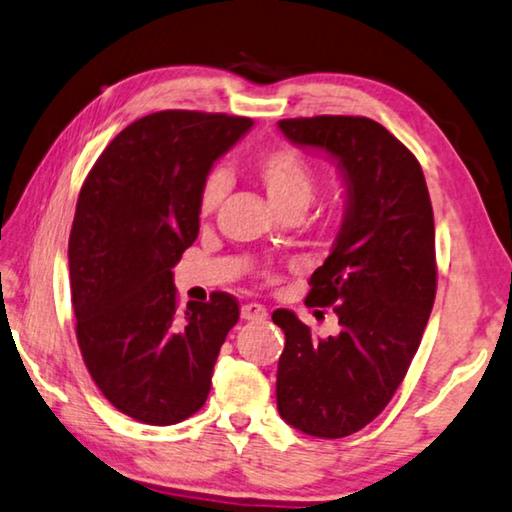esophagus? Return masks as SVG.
Listing matches in <instances>:
<instances>
[{
    "instance_id": "34e87169",
    "label": "esophagus",
    "mask_w": 512,
    "mask_h": 512,
    "mask_svg": "<svg viewBox=\"0 0 512 512\" xmlns=\"http://www.w3.org/2000/svg\"><path fill=\"white\" fill-rule=\"evenodd\" d=\"M266 307L264 305H257V303H246L241 307V319L243 321H262L266 319Z\"/></svg>"
}]
</instances>
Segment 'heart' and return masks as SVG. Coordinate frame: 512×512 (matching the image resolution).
Returning <instances> with one entry per match:
<instances>
[{
    "instance_id": "obj_1",
    "label": "heart",
    "mask_w": 512,
    "mask_h": 512,
    "mask_svg": "<svg viewBox=\"0 0 512 512\" xmlns=\"http://www.w3.org/2000/svg\"><path fill=\"white\" fill-rule=\"evenodd\" d=\"M255 175L262 182L266 196H269L275 212L289 207L307 209L314 191H316V175L307 161L289 148H275L259 154L255 161ZM225 173L223 170H212L207 175L205 184L200 191V212H214L218 202L225 196Z\"/></svg>"
}]
</instances>
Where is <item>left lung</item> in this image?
I'll list each match as a JSON object with an SVG mask.
<instances>
[{
  "instance_id": "1",
  "label": "left lung",
  "mask_w": 512,
  "mask_h": 512,
  "mask_svg": "<svg viewBox=\"0 0 512 512\" xmlns=\"http://www.w3.org/2000/svg\"><path fill=\"white\" fill-rule=\"evenodd\" d=\"M298 148L335 161L346 202L307 305L332 307L339 332L319 337L291 310L278 362V412L312 437L358 433L392 401L415 358L435 300V225L419 161L371 118L280 120Z\"/></svg>"
}]
</instances>
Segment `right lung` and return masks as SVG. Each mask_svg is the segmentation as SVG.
<instances>
[{
  "mask_svg": "<svg viewBox=\"0 0 512 512\" xmlns=\"http://www.w3.org/2000/svg\"><path fill=\"white\" fill-rule=\"evenodd\" d=\"M250 118L159 111L125 127L81 186L68 262L77 342L95 385L141 424H180L207 401L239 305L216 291L177 312L173 266L200 230L209 170Z\"/></svg>",
  "mask_w": 512,
  "mask_h": 512,
  "instance_id": "add662e5",
  "label": "right lung"
}]
</instances>
